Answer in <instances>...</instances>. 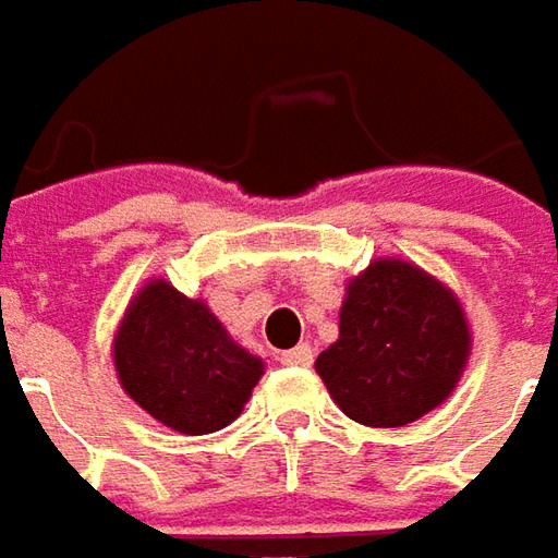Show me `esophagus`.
<instances>
[{
  "label": "esophagus",
  "mask_w": 558,
  "mask_h": 558,
  "mask_svg": "<svg viewBox=\"0 0 558 558\" xmlns=\"http://www.w3.org/2000/svg\"><path fill=\"white\" fill-rule=\"evenodd\" d=\"M280 363L283 366H311V360H314V351H311V344H295L290 351H280Z\"/></svg>",
  "instance_id": "1"
}]
</instances>
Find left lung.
<instances>
[{"mask_svg":"<svg viewBox=\"0 0 558 558\" xmlns=\"http://www.w3.org/2000/svg\"><path fill=\"white\" fill-rule=\"evenodd\" d=\"M468 351L458 299L422 268L381 259L351 280L339 342L314 366L348 418L403 427L452 393Z\"/></svg>","mask_w":558,"mask_h":558,"instance_id":"obj_1","label":"left lung"}]
</instances>
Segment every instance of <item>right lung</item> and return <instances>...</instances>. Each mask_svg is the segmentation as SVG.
Returning a JSON list of instances; mask_svg holds the SVG:
<instances>
[{
  "instance_id": "obj_1",
  "label": "right lung",
  "mask_w": 558,
  "mask_h": 558,
  "mask_svg": "<svg viewBox=\"0 0 558 558\" xmlns=\"http://www.w3.org/2000/svg\"><path fill=\"white\" fill-rule=\"evenodd\" d=\"M116 369L131 400L161 424L214 434L241 415L263 360L231 342L204 302L151 280L121 320Z\"/></svg>"
}]
</instances>
